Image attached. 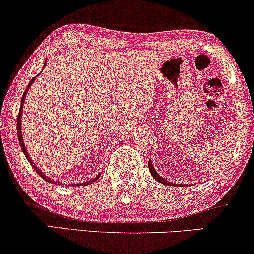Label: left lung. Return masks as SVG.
Instances as JSON below:
<instances>
[{
  "label": "left lung",
  "instance_id": "obj_1",
  "mask_svg": "<svg viewBox=\"0 0 254 254\" xmlns=\"http://www.w3.org/2000/svg\"><path fill=\"white\" fill-rule=\"evenodd\" d=\"M148 167H149V171H151V173H152V175H153V178H154L155 180H158L159 183H161V184H164V185H168V186H171V185H173V186H177V187H178V186H179V187L181 186V185H179V184L175 185V184L168 183V181L166 180V179H164V178H162L160 174L156 173V171L154 170V167H153V165H152V161H151V160L148 161ZM184 186H185V185H184Z\"/></svg>",
  "mask_w": 254,
  "mask_h": 254
}]
</instances>
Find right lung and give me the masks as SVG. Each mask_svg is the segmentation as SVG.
I'll return each mask as SVG.
<instances>
[{"label":"right lung","mask_w":254,"mask_h":254,"mask_svg":"<svg viewBox=\"0 0 254 254\" xmlns=\"http://www.w3.org/2000/svg\"><path fill=\"white\" fill-rule=\"evenodd\" d=\"M35 79H36V76L35 77H33V79H31V81L29 82V84H28V87H27V89L24 90V94H23V96H22V99H21V107H20V112H18V115H17V136H18V142H20V146H21V148H22V152L24 153V155H26V158H27V160L29 161V164L33 166V168L34 170L36 171V173L40 175L41 178H43V180H46L47 183H54V180H52L51 178H48L47 177V175L43 173L42 171H40L39 168L36 167L35 165H34V162H33V160H31L30 159V156H29V154H28V152H27V149H26V147H24V143H23V140H22V129H21V115H22V109H23V102H24V99H26V95H27V93H28V89H29V87L31 86V84H33V82L34 81H35ZM96 179H99V175L96 178H94L93 180H90V181H87V183H82V184H80V185H84V186H86V185H89V184H92L93 181H95ZM61 183H58V185H60ZM73 186H75V184L73 185Z\"/></svg>","instance_id":"add662e5"}]
</instances>
